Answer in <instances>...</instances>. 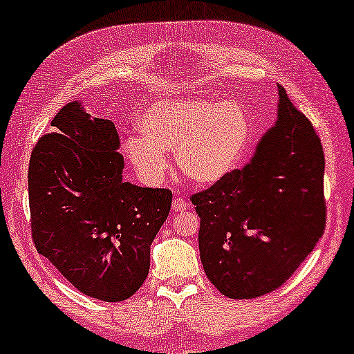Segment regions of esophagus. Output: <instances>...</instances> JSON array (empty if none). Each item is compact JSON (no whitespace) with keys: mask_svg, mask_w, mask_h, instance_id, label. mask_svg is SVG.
<instances>
[{"mask_svg":"<svg viewBox=\"0 0 354 354\" xmlns=\"http://www.w3.org/2000/svg\"><path fill=\"white\" fill-rule=\"evenodd\" d=\"M172 209L176 212H183L188 209V203L183 200V198H176V200L172 201Z\"/></svg>","mask_w":354,"mask_h":354,"instance_id":"1","label":"esophagus"}]
</instances>
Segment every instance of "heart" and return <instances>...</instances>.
Returning <instances> with one entry per match:
<instances>
[{"label": "heart", "mask_w": 354, "mask_h": 354, "mask_svg": "<svg viewBox=\"0 0 354 354\" xmlns=\"http://www.w3.org/2000/svg\"><path fill=\"white\" fill-rule=\"evenodd\" d=\"M138 130L125 140V153L149 180L167 169L164 151H174L177 169L196 183H214L240 161L250 135V118L235 101L166 98L145 111Z\"/></svg>", "instance_id": "heart-1"}]
</instances>
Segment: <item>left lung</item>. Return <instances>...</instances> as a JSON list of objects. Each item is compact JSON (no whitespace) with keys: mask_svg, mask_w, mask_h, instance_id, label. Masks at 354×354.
I'll return each mask as SVG.
<instances>
[{"mask_svg":"<svg viewBox=\"0 0 354 354\" xmlns=\"http://www.w3.org/2000/svg\"><path fill=\"white\" fill-rule=\"evenodd\" d=\"M326 159L311 120L279 85V118L253 161L195 193L200 256L211 283L258 298L292 277L324 235Z\"/></svg>","mask_w":354,"mask_h":354,"instance_id":"8db88e82","label":"left lung"}]
</instances>
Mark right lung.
I'll list each match as a JSON object with an SVG mask.
<instances>
[{
	"mask_svg": "<svg viewBox=\"0 0 354 354\" xmlns=\"http://www.w3.org/2000/svg\"><path fill=\"white\" fill-rule=\"evenodd\" d=\"M51 125L28 162L33 243L79 292L124 301L148 277L172 192L124 182L118 130L80 103L66 104Z\"/></svg>",
	"mask_w": 354,
	"mask_h": 354,
	"instance_id": "add662e5",
	"label": "right lung"
}]
</instances>
